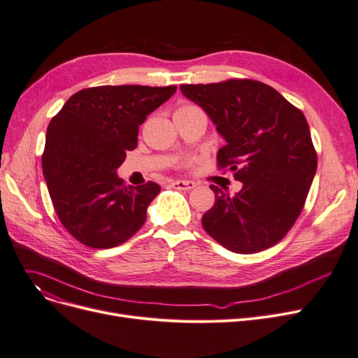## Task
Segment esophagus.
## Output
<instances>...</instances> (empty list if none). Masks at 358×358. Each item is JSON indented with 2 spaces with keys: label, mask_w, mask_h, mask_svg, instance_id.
<instances>
[{
  "label": "esophagus",
  "mask_w": 358,
  "mask_h": 358,
  "mask_svg": "<svg viewBox=\"0 0 358 358\" xmlns=\"http://www.w3.org/2000/svg\"><path fill=\"white\" fill-rule=\"evenodd\" d=\"M171 185H173L174 189H178V190H192L196 187V182L194 181H182V180H176L171 182Z\"/></svg>",
  "instance_id": "1"
}]
</instances>
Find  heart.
Instances as JSON below:
<instances>
[{
  "label": "heart",
  "mask_w": 358,
  "mask_h": 358,
  "mask_svg": "<svg viewBox=\"0 0 358 358\" xmlns=\"http://www.w3.org/2000/svg\"><path fill=\"white\" fill-rule=\"evenodd\" d=\"M192 110H197V106L193 103H182L177 108L176 113H185V111H192Z\"/></svg>",
  "instance_id": "heart-1"
}]
</instances>
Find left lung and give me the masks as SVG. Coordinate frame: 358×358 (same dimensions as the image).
Masks as SVG:
<instances>
[{"label":"left lung","instance_id":"obj_1","mask_svg":"<svg viewBox=\"0 0 358 358\" xmlns=\"http://www.w3.org/2000/svg\"><path fill=\"white\" fill-rule=\"evenodd\" d=\"M225 138L217 168H231L243 189L210 185L215 205L201 217L228 250L250 255L281 241L300 216L317 166L304 114L273 87L252 79L181 85Z\"/></svg>","mask_w":358,"mask_h":358}]
</instances>
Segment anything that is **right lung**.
Wrapping results in <instances>:
<instances>
[{"label": "right lung", "mask_w": 358, "mask_h": 358, "mask_svg": "<svg viewBox=\"0 0 358 358\" xmlns=\"http://www.w3.org/2000/svg\"><path fill=\"white\" fill-rule=\"evenodd\" d=\"M177 86L82 89L50 121L42 171L59 222L82 244L111 248L142 228L159 184L126 185L117 168L137 146L138 126Z\"/></svg>", "instance_id": "obj_1"}]
</instances>
